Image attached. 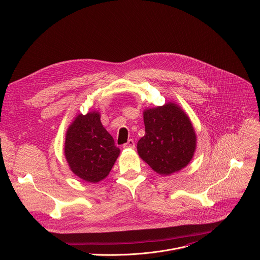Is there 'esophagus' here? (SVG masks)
I'll return each mask as SVG.
<instances>
[{"label": "esophagus", "instance_id": "34e87169", "mask_svg": "<svg viewBox=\"0 0 260 260\" xmlns=\"http://www.w3.org/2000/svg\"><path fill=\"white\" fill-rule=\"evenodd\" d=\"M135 146V142L132 139H129L125 144H123V148H131V149H134Z\"/></svg>", "mask_w": 260, "mask_h": 260}]
</instances>
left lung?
<instances>
[{
	"mask_svg": "<svg viewBox=\"0 0 260 260\" xmlns=\"http://www.w3.org/2000/svg\"><path fill=\"white\" fill-rule=\"evenodd\" d=\"M145 136L138 142L140 157L160 175H170L191 160L197 137L192 124L177 105L170 103L144 112Z\"/></svg>",
	"mask_w": 260,
	"mask_h": 260,
	"instance_id": "8db88e82",
	"label": "left lung"
}]
</instances>
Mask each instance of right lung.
<instances>
[{
	"instance_id": "right-lung-1",
	"label": "right lung",
	"mask_w": 260,
	"mask_h": 260,
	"mask_svg": "<svg viewBox=\"0 0 260 260\" xmlns=\"http://www.w3.org/2000/svg\"><path fill=\"white\" fill-rule=\"evenodd\" d=\"M64 145L73 173L91 183L108 176L120 152L112 136L102 125L98 112L78 115L67 132Z\"/></svg>"
}]
</instances>
